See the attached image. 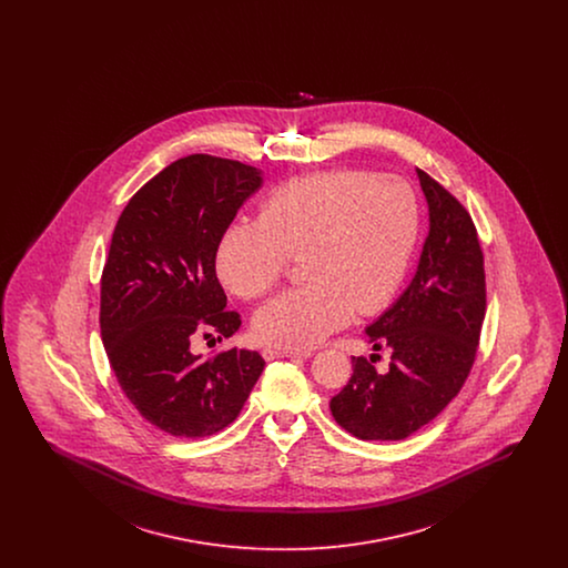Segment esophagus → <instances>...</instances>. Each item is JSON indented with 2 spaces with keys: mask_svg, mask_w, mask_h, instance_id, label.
Returning a JSON list of instances; mask_svg holds the SVG:
<instances>
[{
  "mask_svg": "<svg viewBox=\"0 0 568 568\" xmlns=\"http://www.w3.org/2000/svg\"><path fill=\"white\" fill-rule=\"evenodd\" d=\"M262 355L266 359H276V357H311V352H290V349H276V347H266Z\"/></svg>",
  "mask_w": 568,
  "mask_h": 568,
  "instance_id": "esophagus-1",
  "label": "esophagus"
}]
</instances>
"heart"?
I'll use <instances>...</instances> for the list:
<instances>
[{
	"instance_id": "heart-1",
	"label": "heart",
	"mask_w": 568,
	"mask_h": 568,
	"mask_svg": "<svg viewBox=\"0 0 568 568\" xmlns=\"http://www.w3.org/2000/svg\"><path fill=\"white\" fill-rule=\"evenodd\" d=\"M419 236V202L400 176L329 170L268 193L260 219L232 221L216 244L215 268L236 296L268 294L302 253L306 283L268 304L255 336L276 349L308 352L352 322L387 306L405 281Z\"/></svg>"
}]
</instances>
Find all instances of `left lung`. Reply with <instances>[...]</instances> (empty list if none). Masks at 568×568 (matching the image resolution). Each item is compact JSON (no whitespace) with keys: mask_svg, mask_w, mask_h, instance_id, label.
Returning a JSON list of instances; mask_svg holds the SVG:
<instances>
[{"mask_svg":"<svg viewBox=\"0 0 568 568\" xmlns=\"http://www.w3.org/2000/svg\"><path fill=\"white\" fill-rule=\"evenodd\" d=\"M430 230L413 281L375 324L373 349L392 352L381 375L375 355L352 357L349 383L329 400L334 419L362 440H400L430 424L468 377L486 317V272L477 230L458 200L417 168Z\"/></svg>","mask_w":568,"mask_h":568,"instance_id":"1","label":"left lung"}]
</instances>
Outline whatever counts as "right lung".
I'll return each instance as SVG.
<instances>
[{
  "label": "right lung",
  "mask_w": 568,
  "mask_h": 568,
  "mask_svg": "<svg viewBox=\"0 0 568 568\" xmlns=\"http://www.w3.org/2000/svg\"><path fill=\"white\" fill-rule=\"evenodd\" d=\"M262 170L211 155L163 168L135 191L112 232L102 272L100 327L116 381L163 433L200 438L230 426L264 371L248 349L191 353L197 334L230 338L215 253L223 230L262 187Z\"/></svg>",
  "instance_id": "1"
}]
</instances>
